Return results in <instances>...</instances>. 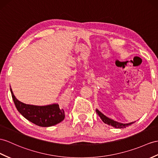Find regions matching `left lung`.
<instances>
[{"instance_id": "1", "label": "left lung", "mask_w": 158, "mask_h": 158, "mask_svg": "<svg viewBox=\"0 0 158 158\" xmlns=\"http://www.w3.org/2000/svg\"><path fill=\"white\" fill-rule=\"evenodd\" d=\"M96 112H97V113L98 114V116L101 117V120L104 123H105L112 126V127H115V128H119V129L125 128L126 127H128L131 125H132L134 123V122H131V123H121L114 121L113 119H111L110 118L106 117V115L102 113L101 111L98 110V109H96Z\"/></svg>"}]
</instances>
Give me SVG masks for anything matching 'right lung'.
I'll list each match as a JSON object with an SVG mask.
<instances>
[{"instance_id": "right-lung-1", "label": "right lung", "mask_w": 158, "mask_h": 158, "mask_svg": "<svg viewBox=\"0 0 158 158\" xmlns=\"http://www.w3.org/2000/svg\"><path fill=\"white\" fill-rule=\"evenodd\" d=\"M12 98L17 110L26 119L36 125L48 127L58 124L65 117L64 109H60L58 104L45 106L27 105L15 97L10 86Z\"/></svg>"}]
</instances>
